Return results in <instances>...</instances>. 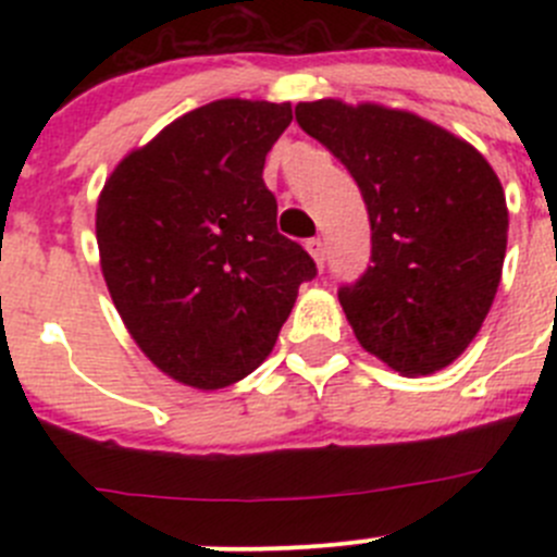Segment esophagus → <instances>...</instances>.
Here are the masks:
<instances>
[{
	"label": "esophagus",
	"instance_id": "1",
	"mask_svg": "<svg viewBox=\"0 0 557 557\" xmlns=\"http://www.w3.org/2000/svg\"><path fill=\"white\" fill-rule=\"evenodd\" d=\"M307 250H310V256L314 258V263H318V267L323 269V263H325V245H323V239H320V237L307 239Z\"/></svg>",
	"mask_w": 557,
	"mask_h": 557
}]
</instances>
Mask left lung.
Masks as SVG:
<instances>
[{
    "label": "left lung",
    "mask_w": 557,
    "mask_h": 557,
    "mask_svg": "<svg viewBox=\"0 0 557 557\" xmlns=\"http://www.w3.org/2000/svg\"><path fill=\"white\" fill-rule=\"evenodd\" d=\"M296 121L352 174L372 256L339 305L363 350L401 374H431L469 347L507 252V199L463 139L401 110L296 104Z\"/></svg>",
    "instance_id": "1"
}]
</instances>
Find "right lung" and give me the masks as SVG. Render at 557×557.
Listing matches in <instances>:
<instances>
[{
	"instance_id": "1",
	"label": "right lung",
	"mask_w": 557,
	"mask_h": 557,
	"mask_svg": "<svg viewBox=\"0 0 557 557\" xmlns=\"http://www.w3.org/2000/svg\"><path fill=\"white\" fill-rule=\"evenodd\" d=\"M290 104L221 99L117 164L97 210L115 310L177 383L215 391L272 352L312 256L277 232L263 161Z\"/></svg>"
}]
</instances>
